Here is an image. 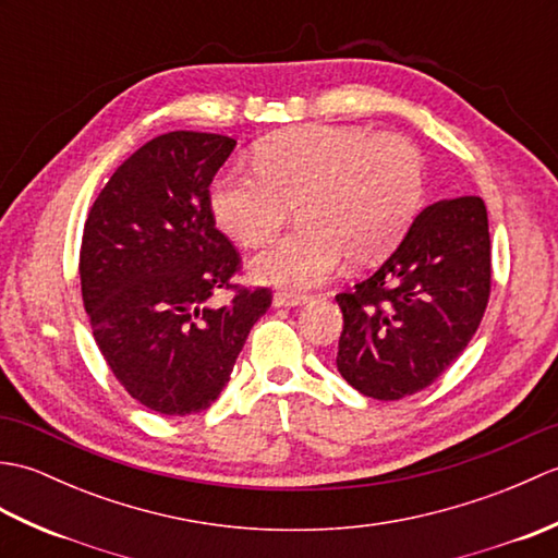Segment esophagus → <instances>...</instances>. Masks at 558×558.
<instances>
[{
  "label": "esophagus",
  "mask_w": 558,
  "mask_h": 558,
  "mask_svg": "<svg viewBox=\"0 0 558 558\" xmlns=\"http://www.w3.org/2000/svg\"><path fill=\"white\" fill-rule=\"evenodd\" d=\"M310 302L306 294H294V292H276L272 294V306H302Z\"/></svg>",
  "instance_id": "esophagus-1"
}]
</instances>
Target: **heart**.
<instances>
[{
    "label": "heart",
    "instance_id": "1",
    "mask_svg": "<svg viewBox=\"0 0 558 558\" xmlns=\"http://www.w3.org/2000/svg\"><path fill=\"white\" fill-rule=\"evenodd\" d=\"M254 168H230L210 184V210L246 248L276 240L298 204L302 228L260 254L258 280L288 290L324 282L340 260L369 266L405 236L424 196L417 146L352 124L282 129L254 148Z\"/></svg>",
    "mask_w": 558,
    "mask_h": 558
}]
</instances>
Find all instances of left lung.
<instances>
[{
  "label": "left lung",
  "mask_w": 558,
  "mask_h": 558,
  "mask_svg": "<svg viewBox=\"0 0 558 558\" xmlns=\"http://www.w3.org/2000/svg\"><path fill=\"white\" fill-rule=\"evenodd\" d=\"M492 292L487 206H426L384 266L336 294L338 372L362 396L400 400L432 386L468 348Z\"/></svg>",
  "instance_id": "obj_1"
}]
</instances>
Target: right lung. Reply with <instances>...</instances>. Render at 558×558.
<instances>
[{
    "mask_svg": "<svg viewBox=\"0 0 558 558\" xmlns=\"http://www.w3.org/2000/svg\"><path fill=\"white\" fill-rule=\"evenodd\" d=\"M234 146L204 132L156 136L114 170L83 228L93 338L126 393L165 417L210 408L272 300L268 288L232 286L242 258L210 210V182ZM230 287L233 302L213 307Z\"/></svg>",
    "mask_w": 558,
    "mask_h": 558,
    "instance_id": "right-lung-1",
    "label": "right lung"
}]
</instances>
